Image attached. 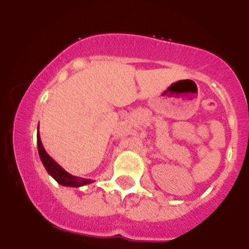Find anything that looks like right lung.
I'll list each match as a JSON object with an SVG mask.
<instances>
[{
  "instance_id": "1",
  "label": "right lung",
  "mask_w": 249,
  "mask_h": 249,
  "mask_svg": "<svg viewBox=\"0 0 249 249\" xmlns=\"http://www.w3.org/2000/svg\"><path fill=\"white\" fill-rule=\"evenodd\" d=\"M37 147H38L39 158L42 160L46 171H47L51 177H53V179H56L57 183L66 187H82L86 186V184L93 183L92 179L77 177V176H72L71 173L66 172L65 169L59 166L56 160L45 151V148L42 146V141H41V137H39L38 128H37Z\"/></svg>"
}]
</instances>
